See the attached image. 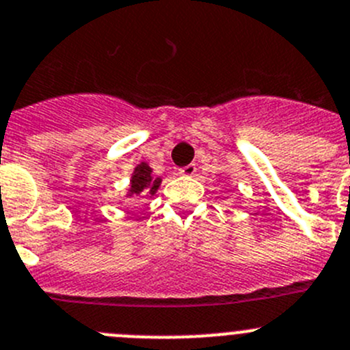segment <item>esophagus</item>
I'll return each mask as SVG.
<instances>
[{
    "label": "esophagus",
    "mask_w": 350,
    "mask_h": 350,
    "mask_svg": "<svg viewBox=\"0 0 350 350\" xmlns=\"http://www.w3.org/2000/svg\"><path fill=\"white\" fill-rule=\"evenodd\" d=\"M195 172H197V165L195 164H188L185 165V167L179 169V174L181 176H193Z\"/></svg>",
    "instance_id": "obj_1"
}]
</instances>
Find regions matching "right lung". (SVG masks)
<instances>
[{
	"mask_svg": "<svg viewBox=\"0 0 350 350\" xmlns=\"http://www.w3.org/2000/svg\"><path fill=\"white\" fill-rule=\"evenodd\" d=\"M160 186V178H153L152 169L142 162L138 167L135 169V174L131 178V197H148V195H155L157 188Z\"/></svg>",
	"mask_w": 350,
	"mask_h": 350,
	"instance_id": "right-lung-1",
	"label": "right lung"
}]
</instances>
